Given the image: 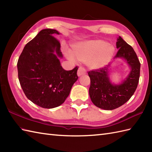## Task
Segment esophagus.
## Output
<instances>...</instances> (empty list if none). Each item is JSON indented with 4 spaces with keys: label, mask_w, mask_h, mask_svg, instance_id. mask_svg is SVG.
<instances>
[{
    "label": "esophagus",
    "mask_w": 152,
    "mask_h": 152,
    "mask_svg": "<svg viewBox=\"0 0 152 152\" xmlns=\"http://www.w3.org/2000/svg\"><path fill=\"white\" fill-rule=\"evenodd\" d=\"M86 74V70L83 67H80L78 70V72H77V74H78V76H80L82 75H83V74Z\"/></svg>",
    "instance_id": "esophagus-1"
}]
</instances>
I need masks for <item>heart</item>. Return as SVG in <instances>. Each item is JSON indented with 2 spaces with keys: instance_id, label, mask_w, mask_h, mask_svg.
<instances>
[{
  "instance_id": "heart-1",
  "label": "heart",
  "mask_w": 152,
  "mask_h": 152,
  "mask_svg": "<svg viewBox=\"0 0 152 152\" xmlns=\"http://www.w3.org/2000/svg\"><path fill=\"white\" fill-rule=\"evenodd\" d=\"M114 48L101 40L80 42L72 46L68 57L76 59L93 69H99L106 65L114 54Z\"/></svg>"
}]
</instances>
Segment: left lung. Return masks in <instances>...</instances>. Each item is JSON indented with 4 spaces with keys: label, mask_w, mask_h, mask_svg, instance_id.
I'll use <instances>...</instances> for the list:
<instances>
[{
    "label": "left lung",
    "mask_w": 152,
    "mask_h": 152,
    "mask_svg": "<svg viewBox=\"0 0 152 152\" xmlns=\"http://www.w3.org/2000/svg\"><path fill=\"white\" fill-rule=\"evenodd\" d=\"M115 58H124L131 67L130 73L121 84H113L110 80L108 67L88 72L91 80L89 93L92 102L98 108L112 110L124 104L136 91L140 78V63L133 48L119 37Z\"/></svg>",
    "instance_id": "1"
}]
</instances>
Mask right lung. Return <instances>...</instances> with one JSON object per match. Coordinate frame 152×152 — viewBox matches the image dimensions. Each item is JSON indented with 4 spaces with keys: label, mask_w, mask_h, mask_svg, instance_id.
Returning <instances> with one entry per match:
<instances>
[{
    "label": "right lung",
    "mask_w": 152,
    "mask_h": 152,
    "mask_svg": "<svg viewBox=\"0 0 152 152\" xmlns=\"http://www.w3.org/2000/svg\"><path fill=\"white\" fill-rule=\"evenodd\" d=\"M55 29L40 31L25 45L18 61V78L27 99L44 108L62 104L78 80V66L65 70L59 57L61 44L52 34Z\"/></svg>",
    "instance_id": "right-lung-1"
}]
</instances>
